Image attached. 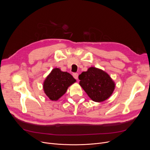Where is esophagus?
Segmentation results:
<instances>
[{
    "instance_id": "obj_1",
    "label": "esophagus",
    "mask_w": 150,
    "mask_h": 150,
    "mask_svg": "<svg viewBox=\"0 0 150 150\" xmlns=\"http://www.w3.org/2000/svg\"><path fill=\"white\" fill-rule=\"evenodd\" d=\"M73 76H74V77L75 78L76 80H78V74H77V73H75V74H73Z\"/></svg>"
}]
</instances>
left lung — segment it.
I'll return each instance as SVG.
<instances>
[{"label":"left lung","instance_id":"left-lung-1","mask_svg":"<svg viewBox=\"0 0 150 150\" xmlns=\"http://www.w3.org/2000/svg\"><path fill=\"white\" fill-rule=\"evenodd\" d=\"M80 85L89 98L96 102H102L111 96L115 84L104 70L91 67L78 76Z\"/></svg>","mask_w":150,"mask_h":150}]
</instances>
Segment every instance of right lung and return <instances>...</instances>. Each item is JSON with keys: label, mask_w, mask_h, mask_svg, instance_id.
I'll return each instance as SVG.
<instances>
[{"label": "right lung", "mask_w": 150, "mask_h": 150, "mask_svg": "<svg viewBox=\"0 0 150 150\" xmlns=\"http://www.w3.org/2000/svg\"><path fill=\"white\" fill-rule=\"evenodd\" d=\"M76 80L67 72H62L59 68H54L47 75L43 83L45 95L52 101H57L66 92L68 88Z\"/></svg>", "instance_id": "obj_1"}]
</instances>
